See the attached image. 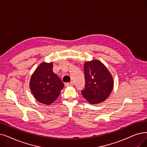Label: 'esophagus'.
I'll use <instances>...</instances> for the list:
<instances>
[{
  "label": "esophagus",
  "instance_id": "1",
  "mask_svg": "<svg viewBox=\"0 0 147 147\" xmlns=\"http://www.w3.org/2000/svg\"><path fill=\"white\" fill-rule=\"evenodd\" d=\"M65 85L66 86H71L73 85V82H69V83H65Z\"/></svg>",
  "mask_w": 147,
  "mask_h": 147
}]
</instances>
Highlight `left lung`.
<instances>
[{
	"label": "left lung",
	"mask_w": 147,
	"mask_h": 147,
	"mask_svg": "<svg viewBox=\"0 0 147 147\" xmlns=\"http://www.w3.org/2000/svg\"><path fill=\"white\" fill-rule=\"evenodd\" d=\"M85 88L81 91L90 104L104 101L113 87V78L106 66L98 60L86 62L84 64Z\"/></svg>",
	"instance_id": "obj_1"
}]
</instances>
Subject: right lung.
Returning a JSON list of instances; mask_svg holds the SVG:
<instances>
[{
	"mask_svg": "<svg viewBox=\"0 0 147 147\" xmlns=\"http://www.w3.org/2000/svg\"><path fill=\"white\" fill-rule=\"evenodd\" d=\"M64 84L53 71V63L42 62L32 75L29 86L40 103L50 105L58 97Z\"/></svg>",
	"mask_w": 147,
	"mask_h": 147,
	"instance_id": "add662e5",
	"label": "right lung"
}]
</instances>
